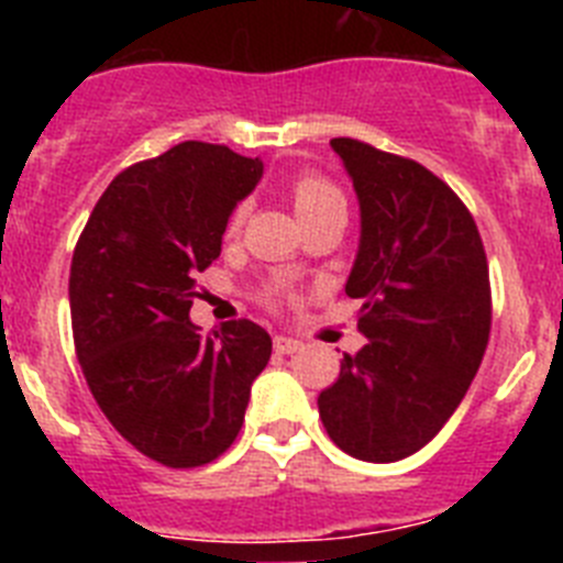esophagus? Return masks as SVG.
Listing matches in <instances>:
<instances>
[{"label":"esophagus","instance_id":"obj_1","mask_svg":"<svg viewBox=\"0 0 563 563\" xmlns=\"http://www.w3.org/2000/svg\"><path fill=\"white\" fill-rule=\"evenodd\" d=\"M273 350H276L278 355H292V352L301 350V341H296V338H287V335H276L273 338Z\"/></svg>","mask_w":563,"mask_h":563}]
</instances>
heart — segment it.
Returning a JSON list of instances; mask_svg holds the SVG:
<instances>
[{"mask_svg": "<svg viewBox=\"0 0 563 563\" xmlns=\"http://www.w3.org/2000/svg\"><path fill=\"white\" fill-rule=\"evenodd\" d=\"M290 197L301 222L321 211H330V208H343V194L321 174H298L296 180L290 183ZM239 222H242V208L233 211L231 231H236Z\"/></svg>", "mask_w": 563, "mask_h": 563, "instance_id": "obj_1", "label": "heart"}]
</instances>
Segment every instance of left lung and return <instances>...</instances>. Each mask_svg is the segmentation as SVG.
I'll list each match as a JSON object with an SVG mask.
<instances>
[{
  "label": "left lung",
  "mask_w": 563,
  "mask_h": 563,
  "mask_svg": "<svg viewBox=\"0 0 563 563\" xmlns=\"http://www.w3.org/2000/svg\"><path fill=\"white\" fill-rule=\"evenodd\" d=\"M361 206L346 296L366 338L318 395L338 449L363 462L411 456L449 422L490 335V282L474 217L440 177L369 143L330 141Z\"/></svg>",
  "instance_id": "obj_1"
}]
</instances>
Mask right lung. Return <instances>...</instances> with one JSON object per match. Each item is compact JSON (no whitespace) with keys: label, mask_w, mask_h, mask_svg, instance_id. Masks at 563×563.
Instances as JSON below:
<instances>
[{"label":"right lung","mask_w":563,"mask_h":563,"mask_svg":"<svg viewBox=\"0 0 563 563\" xmlns=\"http://www.w3.org/2000/svg\"><path fill=\"white\" fill-rule=\"evenodd\" d=\"M258 157L186 141L109 183L69 267L73 338L87 386L134 449L197 467L231 449L273 341L247 318L200 335L197 273L222 251Z\"/></svg>","instance_id":"add662e5"}]
</instances>
